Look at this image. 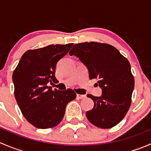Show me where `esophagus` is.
<instances>
[{
    "label": "esophagus",
    "mask_w": 151,
    "mask_h": 151,
    "mask_svg": "<svg viewBox=\"0 0 151 151\" xmlns=\"http://www.w3.org/2000/svg\"><path fill=\"white\" fill-rule=\"evenodd\" d=\"M86 97V96L85 95H81V94H77V98L78 99H84Z\"/></svg>",
    "instance_id": "34e87169"
}]
</instances>
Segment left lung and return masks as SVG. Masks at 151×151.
Wrapping results in <instances>:
<instances>
[{
    "instance_id": "1",
    "label": "left lung",
    "mask_w": 151,
    "mask_h": 151,
    "mask_svg": "<svg viewBox=\"0 0 151 151\" xmlns=\"http://www.w3.org/2000/svg\"><path fill=\"white\" fill-rule=\"evenodd\" d=\"M69 55L79 58L88 68L90 80L98 79L102 90L99 97L87 96L94 102L86 112L88 120L101 129L116 126L130 107L134 88L129 60L112 45L94 42L76 44Z\"/></svg>"
}]
</instances>
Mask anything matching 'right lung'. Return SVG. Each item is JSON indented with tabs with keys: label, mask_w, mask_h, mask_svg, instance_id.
Listing matches in <instances>:
<instances>
[{
	"label": "right lung",
	"mask_w": 151,
	"mask_h": 151,
	"mask_svg": "<svg viewBox=\"0 0 151 151\" xmlns=\"http://www.w3.org/2000/svg\"><path fill=\"white\" fill-rule=\"evenodd\" d=\"M73 44L51 45L29 50L21 58L12 75L14 96L27 121L38 129L57 126L63 119L67 104L76 98L75 92L52 90L58 82L55 66L68 52Z\"/></svg>",
	"instance_id": "right-lung-1"
}]
</instances>
